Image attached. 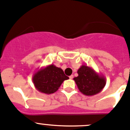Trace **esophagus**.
Masks as SVG:
<instances>
[{
	"instance_id": "1",
	"label": "esophagus",
	"mask_w": 130,
	"mask_h": 130,
	"mask_svg": "<svg viewBox=\"0 0 130 130\" xmlns=\"http://www.w3.org/2000/svg\"><path fill=\"white\" fill-rule=\"evenodd\" d=\"M74 78V76H73V75H71V76H69L70 79H72V78Z\"/></svg>"
}]
</instances>
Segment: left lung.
<instances>
[{
	"mask_svg": "<svg viewBox=\"0 0 130 130\" xmlns=\"http://www.w3.org/2000/svg\"><path fill=\"white\" fill-rule=\"evenodd\" d=\"M77 72L78 76L73 79L79 91L84 95L93 96L98 94L106 85V78L97 73L91 67L82 65Z\"/></svg>",
	"mask_w": 130,
	"mask_h": 130,
	"instance_id": "1",
	"label": "left lung"
}]
</instances>
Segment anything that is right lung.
<instances>
[{
  "label": "right lung",
  "instance_id": "right-lung-1",
  "mask_svg": "<svg viewBox=\"0 0 130 130\" xmlns=\"http://www.w3.org/2000/svg\"><path fill=\"white\" fill-rule=\"evenodd\" d=\"M69 78L61 68L51 64L36 71L34 74L32 81L37 91L50 94L56 92L61 84Z\"/></svg>",
  "mask_w": 130,
  "mask_h": 130
}]
</instances>
